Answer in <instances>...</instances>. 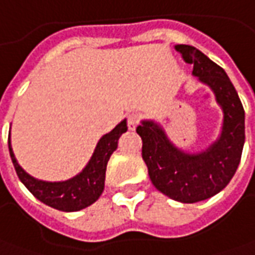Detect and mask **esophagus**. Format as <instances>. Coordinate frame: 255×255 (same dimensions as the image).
Wrapping results in <instances>:
<instances>
[{
	"mask_svg": "<svg viewBox=\"0 0 255 255\" xmlns=\"http://www.w3.org/2000/svg\"><path fill=\"white\" fill-rule=\"evenodd\" d=\"M138 125H140V117H138L137 114H130L128 117V128H129V130H136V128H137Z\"/></svg>",
	"mask_w": 255,
	"mask_h": 255,
	"instance_id": "esophagus-1",
	"label": "esophagus"
}]
</instances>
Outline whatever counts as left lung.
Listing matches in <instances>:
<instances>
[{"instance_id": "8db88e82", "label": "left lung", "mask_w": 255, "mask_h": 255, "mask_svg": "<svg viewBox=\"0 0 255 255\" xmlns=\"http://www.w3.org/2000/svg\"><path fill=\"white\" fill-rule=\"evenodd\" d=\"M193 75L207 83L224 110V126L218 141L200 154H186L173 147L162 128L144 121L137 126L141 155L155 189L172 200L191 204L225 189L238 169L245 144V110L225 71L201 51L179 44L175 47Z\"/></svg>"}]
</instances>
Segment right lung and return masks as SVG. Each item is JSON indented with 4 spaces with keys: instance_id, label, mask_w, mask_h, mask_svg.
<instances>
[{
    "instance_id": "obj_1",
    "label": "right lung",
    "mask_w": 255,
    "mask_h": 255,
    "mask_svg": "<svg viewBox=\"0 0 255 255\" xmlns=\"http://www.w3.org/2000/svg\"><path fill=\"white\" fill-rule=\"evenodd\" d=\"M128 130L126 121H122L117 128L108 134L100 138L96 151L91 157L90 162L73 179L66 182H43L37 180L20 168L17 164L13 151L10 148V140L8 138L9 154L20 182L27 187L31 194L48 207L65 212H73L83 210L93 204L101 193L104 191V180L107 164L111 154L117 150L118 140L122 133Z\"/></svg>"
}]
</instances>
